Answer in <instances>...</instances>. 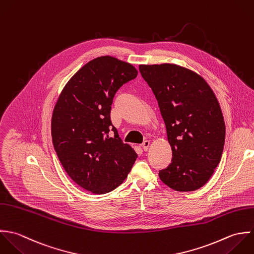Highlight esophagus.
I'll return each mask as SVG.
<instances>
[{
  "label": "esophagus",
  "instance_id": "esophagus-1",
  "mask_svg": "<svg viewBox=\"0 0 254 254\" xmlns=\"http://www.w3.org/2000/svg\"><path fill=\"white\" fill-rule=\"evenodd\" d=\"M149 145H150V141H149V140H145V141H143V143L141 144V146H142V148H143L144 151H147V150H148Z\"/></svg>",
  "mask_w": 254,
  "mask_h": 254
}]
</instances>
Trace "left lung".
Here are the masks:
<instances>
[{
    "label": "left lung",
    "instance_id": "obj_1",
    "mask_svg": "<svg viewBox=\"0 0 254 254\" xmlns=\"http://www.w3.org/2000/svg\"><path fill=\"white\" fill-rule=\"evenodd\" d=\"M166 125L171 164L159 171L161 181L178 191L196 190L221 161L225 122L214 92L194 71L173 64H140Z\"/></svg>",
    "mask_w": 254,
    "mask_h": 254
}]
</instances>
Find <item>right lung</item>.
I'll return each instance as SVG.
<instances>
[{"instance_id":"add662e5","label":"right lung","mask_w":254,"mask_h":254,"mask_svg":"<svg viewBox=\"0 0 254 254\" xmlns=\"http://www.w3.org/2000/svg\"><path fill=\"white\" fill-rule=\"evenodd\" d=\"M137 73L128 63L98 57L68 80L54 108L55 151L69 178L92 193L103 194L118 188L137 158L119 136L110 116L115 94Z\"/></svg>"}]
</instances>
